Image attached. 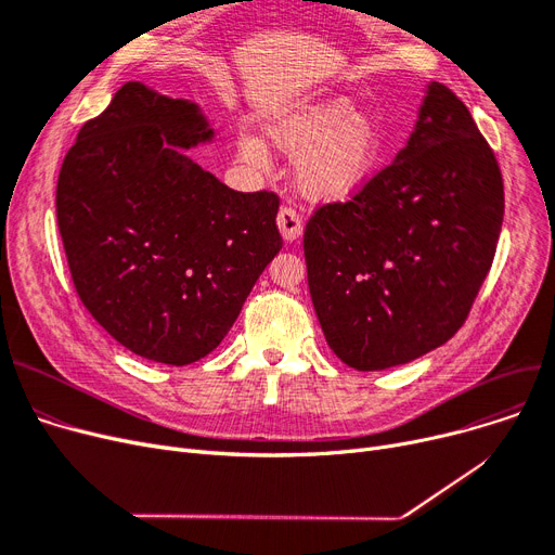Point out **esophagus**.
Returning a JSON list of instances; mask_svg holds the SVG:
<instances>
[{"instance_id": "1", "label": "esophagus", "mask_w": 555, "mask_h": 555, "mask_svg": "<svg viewBox=\"0 0 555 555\" xmlns=\"http://www.w3.org/2000/svg\"><path fill=\"white\" fill-rule=\"evenodd\" d=\"M276 222H279V229H281L283 238H285L287 243H293V241H297V238L301 236L304 220H301V216L297 214V209H293V207H281V211H279V216H276Z\"/></svg>"}]
</instances>
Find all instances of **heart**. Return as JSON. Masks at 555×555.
Returning <instances> with one entry per match:
<instances>
[{
  "mask_svg": "<svg viewBox=\"0 0 555 555\" xmlns=\"http://www.w3.org/2000/svg\"><path fill=\"white\" fill-rule=\"evenodd\" d=\"M279 151L301 155L297 164L299 189L312 199H344L358 193L383 162V130L369 114L356 112L344 96H333L283 114L270 128ZM238 155L247 166H268L262 141L245 137Z\"/></svg>",
  "mask_w": 555,
  "mask_h": 555,
  "instance_id": "heart-1",
  "label": "heart"
}]
</instances>
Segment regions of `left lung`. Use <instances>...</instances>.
I'll list each match as a JSON object with an SVG mask.
<instances>
[{
	"label": "left lung",
	"instance_id": "left-lung-1",
	"mask_svg": "<svg viewBox=\"0 0 555 555\" xmlns=\"http://www.w3.org/2000/svg\"><path fill=\"white\" fill-rule=\"evenodd\" d=\"M504 220V182L463 101L431 82L396 159L304 233L310 297L331 351L383 371L446 344L470 314Z\"/></svg>",
	"mask_w": 555,
	"mask_h": 555
}]
</instances>
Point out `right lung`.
<instances>
[{"label":"right lung","mask_w":555,"mask_h":555,"mask_svg":"<svg viewBox=\"0 0 555 555\" xmlns=\"http://www.w3.org/2000/svg\"><path fill=\"white\" fill-rule=\"evenodd\" d=\"M211 134L193 103L130 80L80 128L55 189L82 306L172 366L214 351L283 247L276 193L233 191L186 157Z\"/></svg>","instance_id":"obj_1"}]
</instances>
